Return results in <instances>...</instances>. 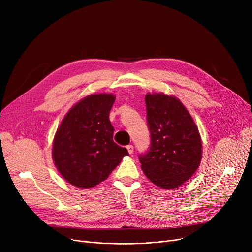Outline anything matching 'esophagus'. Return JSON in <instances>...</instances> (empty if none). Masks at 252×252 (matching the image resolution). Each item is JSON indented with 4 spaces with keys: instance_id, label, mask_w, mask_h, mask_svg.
Returning <instances> with one entry per match:
<instances>
[{
    "instance_id": "esophagus-1",
    "label": "esophagus",
    "mask_w": 252,
    "mask_h": 252,
    "mask_svg": "<svg viewBox=\"0 0 252 252\" xmlns=\"http://www.w3.org/2000/svg\"><path fill=\"white\" fill-rule=\"evenodd\" d=\"M126 149H127V152L129 153V154H131L134 152V147H133V145H127L126 146Z\"/></svg>"
}]
</instances>
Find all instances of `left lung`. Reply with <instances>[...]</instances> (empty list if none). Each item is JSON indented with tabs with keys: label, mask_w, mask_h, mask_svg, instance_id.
Returning a JSON list of instances; mask_svg holds the SVG:
<instances>
[{
	"label": "left lung",
	"mask_w": 252,
	"mask_h": 252,
	"mask_svg": "<svg viewBox=\"0 0 252 252\" xmlns=\"http://www.w3.org/2000/svg\"><path fill=\"white\" fill-rule=\"evenodd\" d=\"M151 146L140 155L142 170L154 185L175 189L191 179L202 159L199 130L185 105L164 93L145 96Z\"/></svg>",
	"instance_id": "8db88e82"
}]
</instances>
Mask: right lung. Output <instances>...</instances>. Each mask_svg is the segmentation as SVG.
<instances>
[{"mask_svg":"<svg viewBox=\"0 0 252 252\" xmlns=\"http://www.w3.org/2000/svg\"><path fill=\"white\" fill-rule=\"evenodd\" d=\"M114 101L110 93L85 97L65 114L56 130L53 161L62 178L74 187H95L128 155L113 142L109 113Z\"/></svg>","mask_w":252,"mask_h":252,"instance_id":"obj_1","label":"right lung"}]
</instances>
